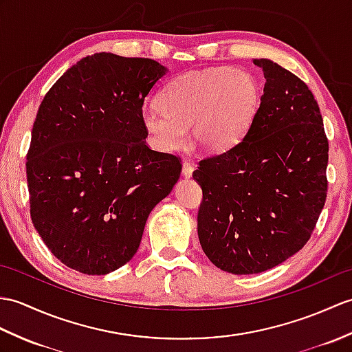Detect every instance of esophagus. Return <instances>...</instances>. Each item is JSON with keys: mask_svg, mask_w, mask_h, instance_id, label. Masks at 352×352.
Listing matches in <instances>:
<instances>
[{"mask_svg": "<svg viewBox=\"0 0 352 352\" xmlns=\"http://www.w3.org/2000/svg\"><path fill=\"white\" fill-rule=\"evenodd\" d=\"M193 170H195V166L192 165L190 162H184V163H183L182 175H183L184 178H190V177H192V174H193Z\"/></svg>", "mask_w": 352, "mask_h": 352, "instance_id": "34e87169", "label": "esophagus"}]
</instances>
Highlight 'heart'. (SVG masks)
Instances as JSON below:
<instances>
[{
	"label": "heart",
	"mask_w": 352,
	"mask_h": 352,
	"mask_svg": "<svg viewBox=\"0 0 352 352\" xmlns=\"http://www.w3.org/2000/svg\"><path fill=\"white\" fill-rule=\"evenodd\" d=\"M261 103L258 79L231 67L193 70L170 80L162 104L142 108L141 121L153 148L178 150L192 127L193 144L206 153L232 148L246 135Z\"/></svg>",
	"instance_id": "obj_1"
}]
</instances>
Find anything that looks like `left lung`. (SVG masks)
Returning a JSON list of instances; mask_svg holds the SVG:
<instances>
[{
  "label": "left lung",
  "mask_w": 352,
  "mask_h": 352,
  "mask_svg": "<svg viewBox=\"0 0 352 352\" xmlns=\"http://www.w3.org/2000/svg\"><path fill=\"white\" fill-rule=\"evenodd\" d=\"M253 64L265 85L246 135L193 173L201 248L232 274L263 273L303 249L327 198L329 141L312 91L272 60Z\"/></svg>",
  "instance_id": "obj_1"
}]
</instances>
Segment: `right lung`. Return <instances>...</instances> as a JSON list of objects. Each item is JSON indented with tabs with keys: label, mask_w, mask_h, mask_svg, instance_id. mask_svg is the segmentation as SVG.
<instances>
[{
	"label": "right lung",
	"mask_w": 352,
	"mask_h": 352,
	"mask_svg": "<svg viewBox=\"0 0 352 352\" xmlns=\"http://www.w3.org/2000/svg\"><path fill=\"white\" fill-rule=\"evenodd\" d=\"M166 73L150 58L88 55L40 104L27 156L31 220L76 272L127 264L151 210L178 182L182 163L146 146L141 121L145 97Z\"/></svg>",
	"instance_id": "obj_1"
}]
</instances>
